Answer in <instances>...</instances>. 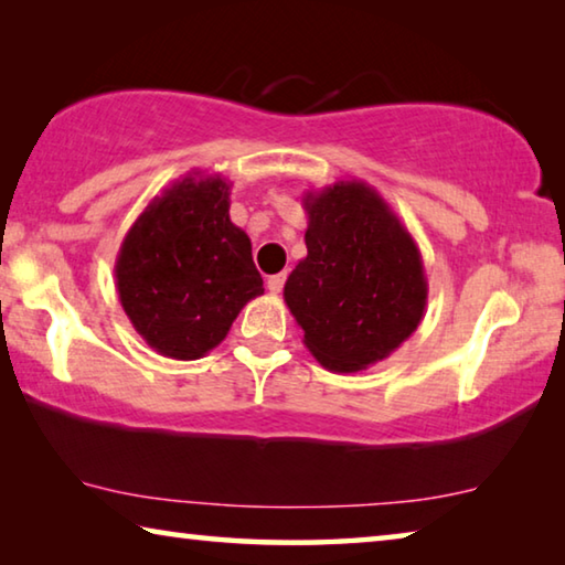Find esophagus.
Returning a JSON list of instances; mask_svg holds the SVG:
<instances>
[{
    "label": "esophagus",
    "instance_id": "obj_1",
    "mask_svg": "<svg viewBox=\"0 0 565 565\" xmlns=\"http://www.w3.org/2000/svg\"><path fill=\"white\" fill-rule=\"evenodd\" d=\"M284 281H286V274H274L266 279V286H269L271 294H279L284 289Z\"/></svg>",
    "mask_w": 565,
    "mask_h": 565
}]
</instances>
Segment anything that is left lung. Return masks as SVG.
I'll return each instance as SVG.
<instances>
[{"instance_id":"left-lung-1","label":"left lung","mask_w":565,"mask_h":565,"mask_svg":"<svg viewBox=\"0 0 565 565\" xmlns=\"http://www.w3.org/2000/svg\"><path fill=\"white\" fill-rule=\"evenodd\" d=\"M306 256L284 286L303 347L337 374L391 356L426 313L420 252L384 196L366 181L306 191Z\"/></svg>"}]
</instances>
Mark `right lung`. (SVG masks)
I'll use <instances>...</instances> for the list:
<instances>
[{"label":"right lung","mask_w":565,"mask_h":565,"mask_svg":"<svg viewBox=\"0 0 565 565\" xmlns=\"http://www.w3.org/2000/svg\"><path fill=\"white\" fill-rule=\"evenodd\" d=\"M228 189L224 177L189 171L151 199L119 246L121 309L167 359H202L264 294L252 238L228 218Z\"/></svg>","instance_id":"1"}]
</instances>
